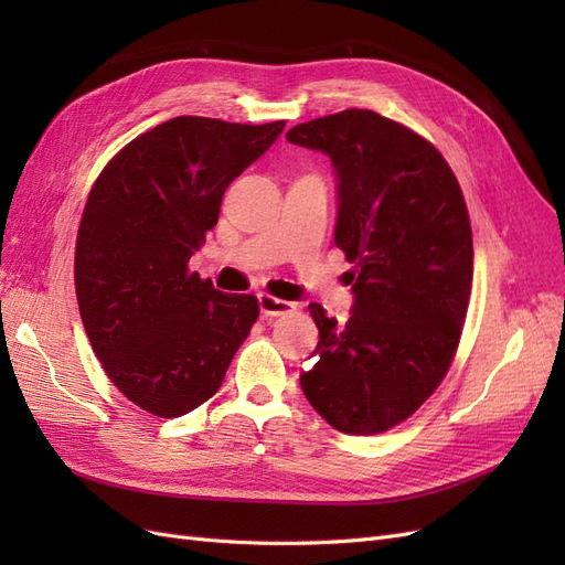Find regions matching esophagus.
<instances>
[{
    "label": "esophagus",
    "mask_w": 565,
    "mask_h": 565,
    "mask_svg": "<svg viewBox=\"0 0 565 565\" xmlns=\"http://www.w3.org/2000/svg\"><path fill=\"white\" fill-rule=\"evenodd\" d=\"M259 311L264 318H276V316H285L289 311H295V303L276 299L270 295H259Z\"/></svg>",
    "instance_id": "obj_1"
}]
</instances>
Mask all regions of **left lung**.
I'll use <instances>...</instances> for the list:
<instances>
[{
	"label": "left lung",
	"mask_w": 565,
	"mask_h": 565,
	"mask_svg": "<svg viewBox=\"0 0 565 565\" xmlns=\"http://www.w3.org/2000/svg\"><path fill=\"white\" fill-rule=\"evenodd\" d=\"M287 141L332 160L355 297L344 324L309 303L320 341L301 391L337 431L380 434L431 396L457 351L473 276L465 195L429 141L372 110L311 119Z\"/></svg>",
	"instance_id": "left-lung-1"
}]
</instances>
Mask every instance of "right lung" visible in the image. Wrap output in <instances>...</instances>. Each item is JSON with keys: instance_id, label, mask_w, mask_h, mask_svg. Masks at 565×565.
<instances>
[{"instance_id": "1", "label": "right lung", "mask_w": 565, "mask_h": 565, "mask_svg": "<svg viewBox=\"0 0 565 565\" xmlns=\"http://www.w3.org/2000/svg\"><path fill=\"white\" fill-rule=\"evenodd\" d=\"M285 122L183 115L136 136L96 179L75 247L84 330L110 382L156 417L210 401L259 318L252 295H224L188 262L218 221L233 179Z\"/></svg>"}]
</instances>
